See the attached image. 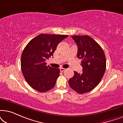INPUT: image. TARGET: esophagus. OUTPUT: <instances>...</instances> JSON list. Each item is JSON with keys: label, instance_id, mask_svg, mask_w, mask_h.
<instances>
[{"label": "esophagus", "instance_id": "obj_1", "mask_svg": "<svg viewBox=\"0 0 123 123\" xmlns=\"http://www.w3.org/2000/svg\"><path fill=\"white\" fill-rule=\"evenodd\" d=\"M65 69H65V68H60V72H64V70H65Z\"/></svg>", "mask_w": 123, "mask_h": 123}]
</instances>
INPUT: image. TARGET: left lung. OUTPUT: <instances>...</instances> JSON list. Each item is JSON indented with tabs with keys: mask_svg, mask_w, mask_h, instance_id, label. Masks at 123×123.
<instances>
[{
	"mask_svg": "<svg viewBox=\"0 0 123 123\" xmlns=\"http://www.w3.org/2000/svg\"><path fill=\"white\" fill-rule=\"evenodd\" d=\"M78 46L77 57L82 59V73L74 72L68 83L77 93L83 94L92 91L100 83L106 69L104 50L98 43L87 35L72 36Z\"/></svg>",
	"mask_w": 123,
	"mask_h": 123,
	"instance_id": "8db88e82",
	"label": "left lung"
}]
</instances>
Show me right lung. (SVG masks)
<instances>
[{
    "instance_id": "1",
    "label": "right lung",
    "mask_w": 123,
    "mask_h": 123,
    "mask_svg": "<svg viewBox=\"0 0 123 123\" xmlns=\"http://www.w3.org/2000/svg\"><path fill=\"white\" fill-rule=\"evenodd\" d=\"M68 36L42 33L32 39L25 47L21 56V70L32 88L45 92L55 86L60 69L47 66L45 60L53 56L59 43Z\"/></svg>"
}]
</instances>
